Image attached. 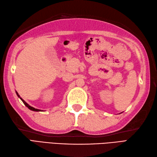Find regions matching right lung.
I'll use <instances>...</instances> for the list:
<instances>
[{"label": "right lung", "mask_w": 157, "mask_h": 157, "mask_svg": "<svg viewBox=\"0 0 157 157\" xmlns=\"http://www.w3.org/2000/svg\"><path fill=\"white\" fill-rule=\"evenodd\" d=\"M16 94H17V95L18 96V97H19V95L18 94V93L17 92H16ZM19 98L20 99H21V101H22V102H23V104H24L26 106H27V107L29 109H30V110H32V111H41V110H40V109H35V108H34V107H32V106H29L28 104V103H26L24 101H23V100L21 98H20L19 97Z\"/></svg>", "instance_id": "obj_1"}]
</instances>
